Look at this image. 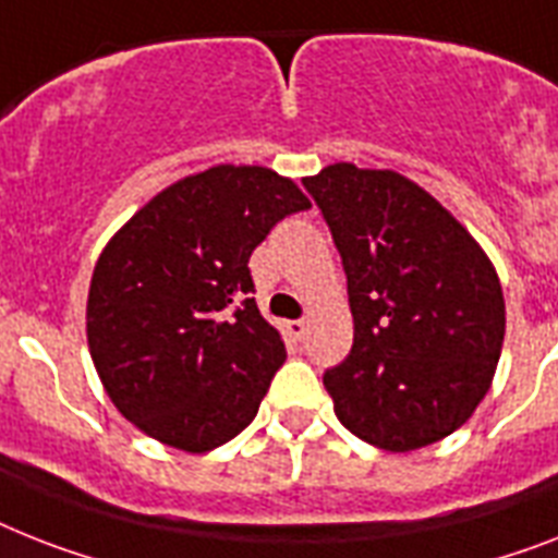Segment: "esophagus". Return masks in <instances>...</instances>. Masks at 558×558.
Instances as JSON below:
<instances>
[{
	"label": "esophagus",
	"instance_id": "esophagus-1",
	"mask_svg": "<svg viewBox=\"0 0 558 558\" xmlns=\"http://www.w3.org/2000/svg\"><path fill=\"white\" fill-rule=\"evenodd\" d=\"M287 332L292 341H303V335H306V320H289Z\"/></svg>",
	"mask_w": 558,
	"mask_h": 558
}]
</instances>
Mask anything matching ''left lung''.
Here are the masks:
<instances>
[{
  "mask_svg": "<svg viewBox=\"0 0 558 558\" xmlns=\"http://www.w3.org/2000/svg\"><path fill=\"white\" fill-rule=\"evenodd\" d=\"M303 189L332 232L355 320L350 355L324 373L335 415L389 452L441 441L499 364V275L468 229L396 171L335 162Z\"/></svg>",
  "mask_w": 558,
  "mask_h": 558,
  "instance_id": "left-lung-1",
  "label": "left lung"
}]
</instances>
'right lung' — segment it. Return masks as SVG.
Instances as JSON below:
<instances>
[{
    "label": "right lung",
    "mask_w": 558,
    "mask_h": 558,
    "mask_svg": "<svg viewBox=\"0 0 558 558\" xmlns=\"http://www.w3.org/2000/svg\"><path fill=\"white\" fill-rule=\"evenodd\" d=\"M310 201L260 166L169 185L111 238L90 278L88 347L117 410L185 452L252 424L287 361L257 310L248 257Z\"/></svg>",
    "instance_id": "right-lung-1"
}]
</instances>
